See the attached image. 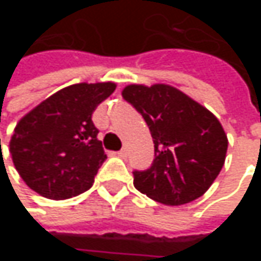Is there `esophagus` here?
Instances as JSON below:
<instances>
[{
	"instance_id": "34e87169",
	"label": "esophagus",
	"mask_w": 261,
	"mask_h": 261,
	"mask_svg": "<svg viewBox=\"0 0 261 261\" xmlns=\"http://www.w3.org/2000/svg\"><path fill=\"white\" fill-rule=\"evenodd\" d=\"M116 155H118V157H122V159H124V157H127V149H121V151H118V152H116Z\"/></svg>"
}]
</instances>
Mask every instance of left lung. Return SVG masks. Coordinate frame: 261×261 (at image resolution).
<instances>
[{
    "label": "left lung",
    "mask_w": 261,
    "mask_h": 261,
    "mask_svg": "<svg viewBox=\"0 0 261 261\" xmlns=\"http://www.w3.org/2000/svg\"><path fill=\"white\" fill-rule=\"evenodd\" d=\"M122 96L143 116L154 140L152 166L134 172V187L165 205H182L202 196L227 157L228 139L219 119L163 83L128 84Z\"/></svg>",
    "instance_id": "1"
}]
</instances>
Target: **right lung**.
I'll return each mask as SVG.
<instances>
[{"label": "right lung", "mask_w": 261, "mask_h": 261, "mask_svg": "<svg viewBox=\"0 0 261 261\" xmlns=\"http://www.w3.org/2000/svg\"><path fill=\"white\" fill-rule=\"evenodd\" d=\"M116 83H79L53 93L16 124L9 148L25 184L48 199H68L92 187L107 159L92 122Z\"/></svg>", "instance_id": "1"}]
</instances>
